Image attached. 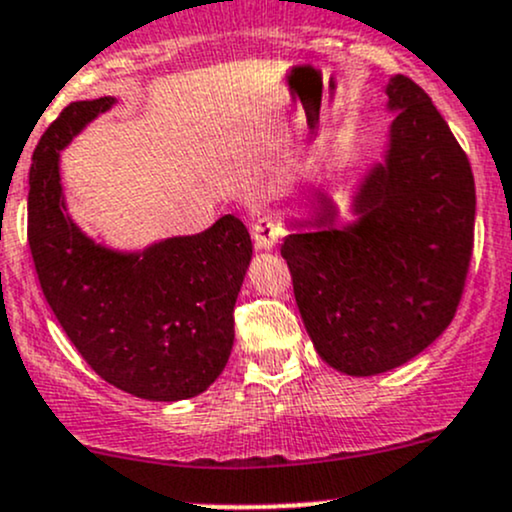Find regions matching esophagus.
Wrapping results in <instances>:
<instances>
[{
  "instance_id": "esophagus-1",
  "label": "esophagus",
  "mask_w": 512,
  "mask_h": 512,
  "mask_svg": "<svg viewBox=\"0 0 512 512\" xmlns=\"http://www.w3.org/2000/svg\"><path fill=\"white\" fill-rule=\"evenodd\" d=\"M282 238V226H279L277 216L272 211L262 213L255 223H252V240L260 250H272Z\"/></svg>"
}]
</instances>
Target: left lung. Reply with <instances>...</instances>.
I'll return each instance as SVG.
<instances>
[{"instance_id": "8db88e82", "label": "left lung", "mask_w": 512, "mask_h": 512, "mask_svg": "<svg viewBox=\"0 0 512 512\" xmlns=\"http://www.w3.org/2000/svg\"><path fill=\"white\" fill-rule=\"evenodd\" d=\"M384 92L396 116L384 162L352 196L355 221L338 226V206L318 194L316 216L291 223L282 245L313 347L350 376L401 367L445 333L474 247L464 150L413 80L391 77Z\"/></svg>"}]
</instances>
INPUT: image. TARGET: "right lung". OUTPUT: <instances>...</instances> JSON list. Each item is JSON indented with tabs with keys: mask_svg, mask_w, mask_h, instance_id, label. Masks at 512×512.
Here are the masks:
<instances>
[{
	"mask_svg": "<svg viewBox=\"0 0 512 512\" xmlns=\"http://www.w3.org/2000/svg\"><path fill=\"white\" fill-rule=\"evenodd\" d=\"M114 104V97L72 101L38 140L28 174V247L48 306L101 379L145 401H184L226 367L252 240L230 213L204 233L136 252L89 238L67 213L60 150Z\"/></svg>",
	"mask_w": 512,
	"mask_h": 512,
	"instance_id": "obj_1",
	"label": "right lung"
}]
</instances>
